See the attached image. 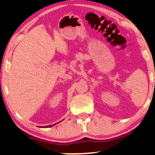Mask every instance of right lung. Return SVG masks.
<instances>
[{
  "instance_id": "add662e5",
  "label": "right lung",
  "mask_w": 155,
  "mask_h": 155,
  "mask_svg": "<svg viewBox=\"0 0 155 155\" xmlns=\"http://www.w3.org/2000/svg\"><path fill=\"white\" fill-rule=\"evenodd\" d=\"M52 125H48V126H46L45 127H51Z\"/></svg>"
}]
</instances>
